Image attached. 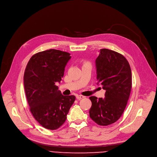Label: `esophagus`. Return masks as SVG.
Listing matches in <instances>:
<instances>
[{"mask_svg": "<svg viewBox=\"0 0 157 157\" xmlns=\"http://www.w3.org/2000/svg\"><path fill=\"white\" fill-rule=\"evenodd\" d=\"M76 98L77 99H83V98H85V96H82V95H77L76 96Z\"/></svg>", "mask_w": 157, "mask_h": 157, "instance_id": "obj_1", "label": "esophagus"}]
</instances>
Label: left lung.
I'll use <instances>...</instances> for the list:
<instances>
[{
  "instance_id": "left-lung-1",
  "label": "left lung",
  "mask_w": 157,
  "mask_h": 157,
  "mask_svg": "<svg viewBox=\"0 0 157 157\" xmlns=\"http://www.w3.org/2000/svg\"><path fill=\"white\" fill-rule=\"evenodd\" d=\"M98 82L106 90L105 97L90 96L89 116L97 124L106 126L117 122L124 113L132 87V72L122 54L100 49L96 59Z\"/></svg>"
}]
</instances>
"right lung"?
<instances>
[{
	"label": "right lung",
	"instance_id": "add662e5",
	"mask_svg": "<svg viewBox=\"0 0 157 157\" xmlns=\"http://www.w3.org/2000/svg\"><path fill=\"white\" fill-rule=\"evenodd\" d=\"M70 54L49 49L31 57L24 73V86L30 110L40 125L56 130L67 120L75 96H63L56 82H60Z\"/></svg>",
	"mask_w": 157,
	"mask_h": 157
}]
</instances>
